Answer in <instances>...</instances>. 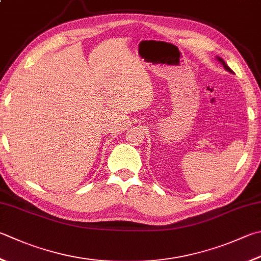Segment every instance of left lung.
Masks as SVG:
<instances>
[{"mask_svg":"<svg viewBox=\"0 0 261 261\" xmlns=\"http://www.w3.org/2000/svg\"><path fill=\"white\" fill-rule=\"evenodd\" d=\"M216 58H217V60L220 62V65H222L223 67H224V69L225 70H227L228 72H230V73H233V70L232 69H230V68L227 66V65H226V63H225V61L223 60V59L222 58H219V57H216Z\"/></svg>","mask_w":261,"mask_h":261,"instance_id":"obj_1","label":"left lung"}]
</instances>
